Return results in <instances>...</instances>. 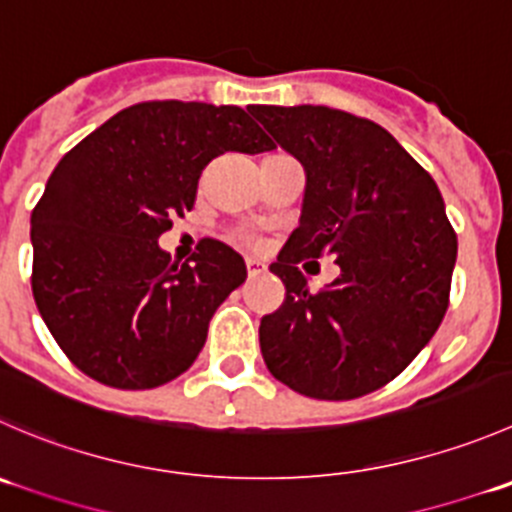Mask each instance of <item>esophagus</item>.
Segmentation results:
<instances>
[{"mask_svg": "<svg viewBox=\"0 0 512 512\" xmlns=\"http://www.w3.org/2000/svg\"><path fill=\"white\" fill-rule=\"evenodd\" d=\"M247 275L250 277H257V275H262V272H265V265H262L260 260H255V257H247Z\"/></svg>", "mask_w": 512, "mask_h": 512, "instance_id": "34e87169", "label": "esophagus"}]
</instances>
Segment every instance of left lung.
<instances>
[{"label": "left lung", "mask_w": 512, "mask_h": 512, "mask_svg": "<svg viewBox=\"0 0 512 512\" xmlns=\"http://www.w3.org/2000/svg\"><path fill=\"white\" fill-rule=\"evenodd\" d=\"M250 112L307 172L300 227L270 265L285 302L260 322L265 365L307 398H362L443 322L458 235L430 172L372 119L320 104ZM320 256L341 275L310 293L301 267Z\"/></svg>", "instance_id": "left-lung-1"}]
</instances>
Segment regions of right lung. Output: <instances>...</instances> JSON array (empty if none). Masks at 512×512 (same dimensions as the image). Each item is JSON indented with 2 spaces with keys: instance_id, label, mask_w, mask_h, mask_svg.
<instances>
[{
  "instance_id": "add662e5",
  "label": "right lung",
  "mask_w": 512,
  "mask_h": 512,
  "mask_svg": "<svg viewBox=\"0 0 512 512\" xmlns=\"http://www.w3.org/2000/svg\"><path fill=\"white\" fill-rule=\"evenodd\" d=\"M272 147L245 109L155 99L59 160L32 210V295L74 367L109 388L150 390L195 362L245 260L205 237L172 262L157 240L192 210L215 157Z\"/></svg>"
}]
</instances>
